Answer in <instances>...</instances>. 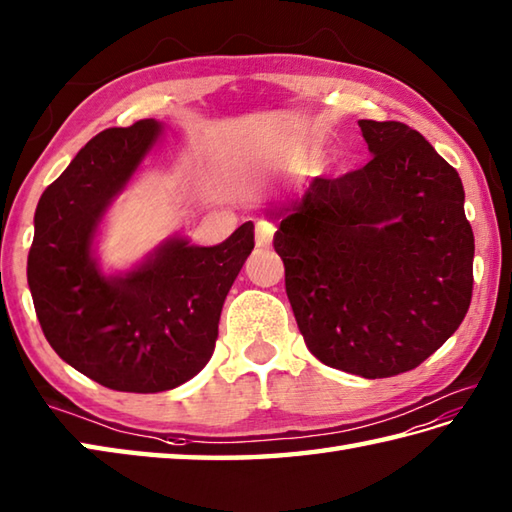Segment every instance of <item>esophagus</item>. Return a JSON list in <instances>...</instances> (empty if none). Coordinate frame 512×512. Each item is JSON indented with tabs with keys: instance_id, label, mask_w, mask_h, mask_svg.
<instances>
[{
	"instance_id": "obj_1",
	"label": "esophagus",
	"mask_w": 512,
	"mask_h": 512,
	"mask_svg": "<svg viewBox=\"0 0 512 512\" xmlns=\"http://www.w3.org/2000/svg\"><path fill=\"white\" fill-rule=\"evenodd\" d=\"M271 236H274V225L267 221H258L256 223V245L267 247L271 243Z\"/></svg>"
}]
</instances>
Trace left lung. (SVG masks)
<instances>
[{"label": "left lung", "mask_w": 512, "mask_h": 512, "mask_svg": "<svg viewBox=\"0 0 512 512\" xmlns=\"http://www.w3.org/2000/svg\"><path fill=\"white\" fill-rule=\"evenodd\" d=\"M358 125L371 161L316 176L280 221L274 249L307 349L375 380L415 369L462 325L475 238L460 174L420 132Z\"/></svg>", "instance_id": "8db88e82"}]
</instances>
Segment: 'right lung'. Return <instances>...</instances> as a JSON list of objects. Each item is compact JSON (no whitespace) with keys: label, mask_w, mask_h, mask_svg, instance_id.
Returning <instances> with one entry per match:
<instances>
[{"label":"right lung","mask_w":512,"mask_h":512,"mask_svg":"<svg viewBox=\"0 0 512 512\" xmlns=\"http://www.w3.org/2000/svg\"><path fill=\"white\" fill-rule=\"evenodd\" d=\"M141 119L90 139L41 194L28 254V287L57 356L103 387L159 393L210 362L227 291L254 249L247 221L214 247L168 238L119 276L92 254L103 214L161 137Z\"/></svg>","instance_id":"add662e5"}]
</instances>
